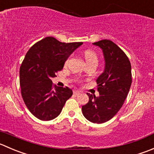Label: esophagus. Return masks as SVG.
<instances>
[{
	"label": "esophagus",
	"instance_id": "obj_1",
	"mask_svg": "<svg viewBox=\"0 0 154 154\" xmlns=\"http://www.w3.org/2000/svg\"><path fill=\"white\" fill-rule=\"evenodd\" d=\"M73 92H74V94L75 95H79V94H80V91H79V90H76V89H74V91H73Z\"/></svg>",
	"mask_w": 154,
	"mask_h": 154
}]
</instances>
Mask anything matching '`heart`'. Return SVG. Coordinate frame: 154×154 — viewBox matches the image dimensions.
I'll return each mask as SVG.
<instances>
[{
	"mask_svg": "<svg viewBox=\"0 0 154 154\" xmlns=\"http://www.w3.org/2000/svg\"><path fill=\"white\" fill-rule=\"evenodd\" d=\"M83 55H84V57H85V59H86V62H92V61H97V62H98V57H97V55L93 50H85L84 53H83ZM70 59H71V57H68V59H66L65 63V65H67V64L69 62Z\"/></svg>",
	"mask_w": 154,
	"mask_h": 154,
	"instance_id": "obj_1",
	"label": "heart"
}]
</instances>
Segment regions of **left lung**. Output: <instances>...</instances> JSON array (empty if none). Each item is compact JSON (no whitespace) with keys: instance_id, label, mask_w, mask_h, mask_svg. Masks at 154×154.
Instances as JSON below:
<instances>
[{"instance_id":"obj_1","label":"left lung","mask_w":154,"mask_h":154,"mask_svg":"<svg viewBox=\"0 0 154 154\" xmlns=\"http://www.w3.org/2000/svg\"><path fill=\"white\" fill-rule=\"evenodd\" d=\"M93 44L102 50L104 70L96 80L99 96L87 93L89 101L82 106V112L89 121L103 123L123 106L132 84V68L127 56L111 41L101 40Z\"/></svg>"}]
</instances>
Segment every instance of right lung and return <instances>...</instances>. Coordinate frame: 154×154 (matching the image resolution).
Instances as JSON below:
<instances>
[{
  "label": "right lung",
  "mask_w": 154,
  "mask_h": 154,
  "mask_svg": "<svg viewBox=\"0 0 154 154\" xmlns=\"http://www.w3.org/2000/svg\"><path fill=\"white\" fill-rule=\"evenodd\" d=\"M82 44L62 43L47 37L33 45L25 55L19 70L21 94L26 107L37 119L49 121L57 117L72 95V90L67 86L54 87L51 79Z\"/></svg>",
  "instance_id": "obj_1"
}]
</instances>
